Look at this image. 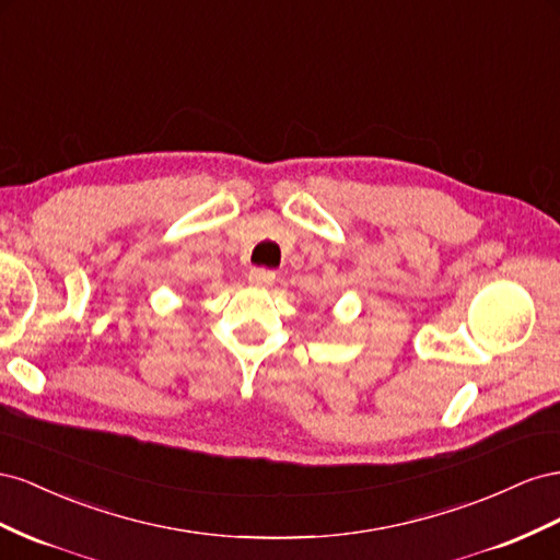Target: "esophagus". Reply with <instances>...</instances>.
Here are the masks:
<instances>
[{
  "label": "esophagus",
  "mask_w": 560,
  "mask_h": 560,
  "mask_svg": "<svg viewBox=\"0 0 560 560\" xmlns=\"http://www.w3.org/2000/svg\"><path fill=\"white\" fill-rule=\"evenodd\" d=\"M277 279V271L271 269H265V267H253L248 271V283L250 285H260V289H265V285H271Z\"/></svg>",
  "instance_id": "34e87169"
}]
</instances>
